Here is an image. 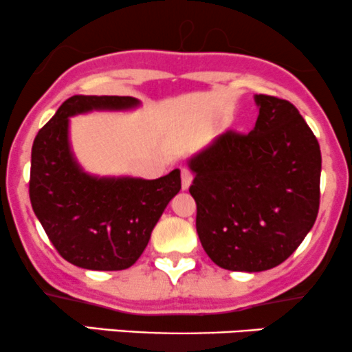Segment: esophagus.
<instances>
[{
	"instance_id": "1",
	"label": "esophagus",
	"mask_w": 352,
	"mask_h": 352,
	"mask_svg": "<svg viewBox=\"0 0 352 352\" xmlns=\"http://www.w3.org/2000/svg\"><path fill=\"white\" fill-rule=\"evenodd\" d=\"M180 173H182V188L187 190L190 187V184H192V179H193L192 172H190V168L184 167L180 170Z\"/></svg>"
}]
</instances>
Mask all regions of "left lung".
I'll return each mask as SVG.
<instances>
[{
  "instance_id": "obj_1",
  "label": "left lung",
  "mask_w": 352,
  "mask_h": 352,
  "mask_svg": "<svg viewBox=\"0 0 352 352\" xmlns=\"http://www.w3.org/2000/svg\"><path fill=\"white\" fill-rule=\"evenodd\" d=\"M260 114L248 134L227 131L190 160L197 233L220 268L278 266L316 221L321 151L289 100L254 96Z\"/></svg>"
}]
</instances>
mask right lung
Returning <instances> with one entry per match:
<instances>
[{"instance_id":"obj_1","label":"right lung","mask_w":352,"mask_h":352,"mask_svg":"<svg viewBox=\"0 0 352 352\" xmlns=\"http://www.w3.org/2000/svg\"><path fill=\"white\" fill-rule=\"evenodd\" d=\"M137 104L127 96H72L33 142L31 205L58 253L80 268L117 272L134 265L182 187L179 168L155 180L98 179L76 164L67 140L69 116Z\"/></svg>"}]
</instances>
